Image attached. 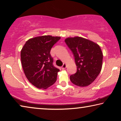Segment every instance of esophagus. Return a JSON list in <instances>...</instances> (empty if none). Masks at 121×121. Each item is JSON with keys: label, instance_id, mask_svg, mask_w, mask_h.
<instances>
[{"label": "esophagus", "instance_id": "34e87169", "mask_svg": "<svg viewBox=\"0 0 121 121\" xmlns=\"http://www.w3.org/2000/svg\"><path fill=\"white\" fill-rule=\"evenodd\" d=\"M66 67H67V65H66V63H63V65H62V67H61V68H62V69H63V70H64V69L66 68Z\"/></svg>", "mask_w": 121, "mask_h": 121}]
</instances>
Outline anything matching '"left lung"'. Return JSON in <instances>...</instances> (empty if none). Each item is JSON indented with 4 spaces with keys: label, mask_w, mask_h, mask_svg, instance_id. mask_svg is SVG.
<instances>
[{
    "label": "left lung",
    "mask_w": 121,
    "mask_h": 121,
    "mask_svg": "<svg viewBox=\"0 0 121 121\" xmlns=\"http://www.w3.org/2000/svg\"><path fill=\"white\" fill-rule=\"evenodd\" d=\"M65 42L75 57L77 72L70 79L80 87L89 86L95 81L101 70L103 54L98 44L81 37L65 39Z\"/></svg>",
    "instance_id": "obj_1"
}]
</instances>
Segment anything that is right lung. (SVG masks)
Masks as SVG:
<instances>
[{
	"mask_svg": "<svg viewBox=\"0 0 121 121\" xmlns=\"http://www.w3.org/2000/svg\"><path fill=\"white\" fill-rule=\"evenodd\" d=\"M60 38L45 35L30 38L21 51L24 74L29 82L38 89H46L56 81L60 70L53 65L50 51Z\"/></svg>",
	"mask_w": 121,
	"mask_h": 121,
	"instance_id": "add662e5",
	"label": "right lung"
}]
</instances>
